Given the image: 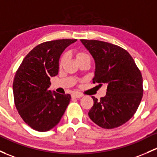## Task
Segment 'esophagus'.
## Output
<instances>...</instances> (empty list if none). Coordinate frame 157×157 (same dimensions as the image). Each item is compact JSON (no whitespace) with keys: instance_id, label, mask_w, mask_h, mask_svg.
Wrapping results in <instances>:
<instances>
[{"instance_id":"obj_1","label":"esophagus","mask_w":157,"mask_h":157,"mask_svg":"<svg viewBox=\"0 0 157 157\" xmlns=\"http://www.w3.org/2000/svg\"><path fill=\"white\" fill-rule=\"evenodd\" d=\"M83 95L82 93H80V92H74V93L72 94V97L74 98H80L81 97H83Z\"/></svg>"}]
</instances>
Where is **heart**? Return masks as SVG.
Masks as SVG:
<instances>
[{
  "label": "heart",
  "mask_w": 157,
  "mask_h": 157,
  "mask_svg": "<svg viewBox=\"0 0 157 157\" xmlns=\"http://www.w3.org/2000/svg\"><path fill=\"white\" fill-rule=\"evenodd\" d=\"M86 56H89L86 55V54H85V53H81V52H80V53L77 54V59H81V58H83V57H86ZM65 59H66V56L65 55L63 56L62 57V59H61V61H60V65H62V64H63V62H65Z\"/></svg>",
  "instance_id": "heart-1"
}]
</instances>
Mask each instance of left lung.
Instances as JSON below:
<instances>
[{
  "label": "left lung",
  "instance_id": "8db88e82",
  "mask_svg": "<svg viewBox=\"0 0 157 157\" xmlns=\"http://www.w3.org/2000/svg\"><path fill=\"white\" fill-rule=\"evenodd\" d=\"M95 61L93 83H105L107 92L94 104L89 117L98 126L113 128L133 117L143 96L141 73L130 54L120 47L96 40H80Z\"/></svg>",
  "mask_w": 157,
  "mask_h": 157
}]
</instances>
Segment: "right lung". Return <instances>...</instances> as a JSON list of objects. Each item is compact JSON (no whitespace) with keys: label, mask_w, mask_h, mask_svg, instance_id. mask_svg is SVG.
<instances>
[{"label":"right lung","mask_w":157,"mask_h":157,"mask_svg":"<svg viewBox=\"0 0 157 157\" xmlns=\"http://www.w3.org/2000/svg\"><path fill=\"white\" fill-rule=\"evenodd\" d=\"M76 39H62L39 44L23 59L13 83L16 108L33 129L47 132L60 122L71 95L49 90L50 78L59 73L61 55Z\"/></svg>","instance_id":"obj_1"}]
</instances>
